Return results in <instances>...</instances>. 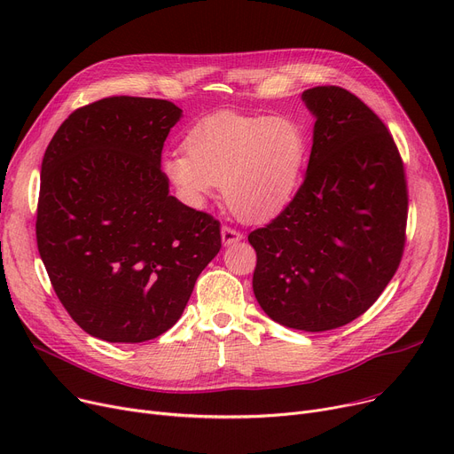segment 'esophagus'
I'll use <instances>...</instances> for the list:
<instances>
[{
	"mask_svg": "<svg viewBox=\"0 0 454 454\" xmlns=\"http://www.w3.org/2000/svg\"><path fill=\"white\" fill-rule=\"evenodd\" d=\"M221 237H223V245H224V247H230V245L239 243V241L243 239V233H241L239 230H235V228L223 226V230H221Z\"/></svg>",
	"mask_w": 454,
	"mask_h": 454,
	"instance_id": "esophagus-1",
	"label": "esophagus"
}]
</instances>
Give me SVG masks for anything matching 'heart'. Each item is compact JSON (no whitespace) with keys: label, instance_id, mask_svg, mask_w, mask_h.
<instances>
[{"label":"heart","instance_id":"heart-1","mask_svg":"<svg viewBox=\"0 0 454 454\" xmlns=\"http://www.w3.org/2000/svg\"><path fill=\"white\" fill-rule=\"evenodd\" d=\"M184 151L163 158V173L189 204L202 206L215 187H223L237 219L265 223L296 193L307 137L287 117L217 112L191 127Z\"/></svg>","mask_w":454,"mask_h":454}]
</instances>
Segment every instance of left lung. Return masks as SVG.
<instances>
[{
	"instance_id": "8db88e82",
	"label": "left lung",
	"mask_w": 454,
	"mask_h": 454,
	"mask_svg": "<svg viewBox=\"0 0 454 454\" xmlns=\"http://www.w3.org/2000/svg\"><path fill=\"white\" fill-rule=\"evenodd\" d=\"M301 99L317 117L305 180L248 241L261 309L318 333L359 318L387 289L407 239L409 191L392 134L356 95L317 86Z\"/></svg>"
}]
</instances>
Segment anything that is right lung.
<instances>
[{"instance_id": "right-lung-1", "label": "right lung", "mask_w": 454, "mask_h": 454, "mask_svg": "<svg viewBox=\"0 0 454 454\" xmlns=\"http://www.w3.org/2000/svg\"><path fill=\"white\" fill-rule=\"evenodd\" d=\"M182 110L106 98L69 114L42 160L36 243L69 317L136 344L182 317L221 250V223L169 195L161 149Z\"/></svg>"}]
</instances>
